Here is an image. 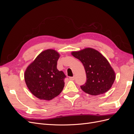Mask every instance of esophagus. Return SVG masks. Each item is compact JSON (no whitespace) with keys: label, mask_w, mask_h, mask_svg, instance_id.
Here are the masks:
<instances>
[{"label":"esophagus","mask_w":134,"mask_h":134,"mask_svg":"<svg viewBox=\"0 0 134 134\" xmlns=\"http://www.w3.org/2000/svg\"><path fill=\"white\" fill-rule=\"evenodd\" d=\"M69 79L71 80H75V76H70L69 77Z\"/></svg>","instance_id":"34e87169"}]
</instances>
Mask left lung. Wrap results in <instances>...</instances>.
<instances>
[{"instance_id": "obj_1", "label": "left lung", "mask_w": 134, "mask_h": 134, "mask_svg": "<svg viewBox=\"0 0 134 134\" xmlns=\"http://www.w3.org/2000/svg\"><path fill=\"white\" fill-rule=\"evenodd\" d=\"M71 54L82 63L86 70L87 80L80 86L88 94L97 96L107 92L115 80V73L107 60L100 52L87 48Z\"/></svg>"}]
</instances>
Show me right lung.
Wrapping results in <instances>:
<instances>
[{
  "mask_svg": "<svg viewBox=\"0 0 134 134\" xmlns=\"http://www.w3.org/2000/svg\"><path fill=\"white\" fill-rule=\"evenodd\" d=\"M58 52L48 49L42 52L28 66L25 80L28 88L40 99L51 100L58 96L64 87L66 78L57 69Z\"/></svg>",
  "mask_w": 134,
  "mask_h": 134,
  "instance_id": "add662e5",
  "label": "right lung"
}]
</instances>
